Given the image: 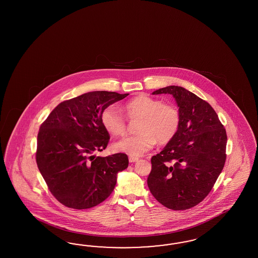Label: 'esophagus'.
Wrapping results in <instances>:
<instances>
[{
    "instance_id": "34e87169",
    "label": "esophagus",
    "mask_w": 258,
    "mask_h": 258,
    "mask_svg": "<svg viewBox=\"0 0 258 258\" xmlns=\"http://www.w3.org/2000/svg\"><path fill=\"white\" fill-rule=\"evenodd\" d=\"M139 160V158H137V157L134 156H130L128 157V161H130V163H135V162H137Z\"/></svg>"
}]
</instances>
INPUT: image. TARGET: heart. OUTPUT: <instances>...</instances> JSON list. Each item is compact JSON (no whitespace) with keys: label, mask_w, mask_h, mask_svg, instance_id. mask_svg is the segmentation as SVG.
<instances>
[{"label":"heart","mask_w":258,"mask_h":258,"mask_svg":"<svg viewBox=\"0 0 258 258\" xmlns=\"http://www.w3.org/2000/svg\"><path fill=\"white\" fill-rule=\"evenodd\" d=\"M125 110L130 118H141L137 125L139 133L114 142L112 149L116 152L141 156L157 141L162 145L168 144L179 132V109L173 105L164 104L161 99L141 94L125 104ZM101 122L106 131L112 135H120L125 132V117L114 106H109L103 110Z\"/></svg>","instance_id":"obj_1"}]
</instances>
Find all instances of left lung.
I'll list each match as a JSON object with an SVG mask.
<instances>
[{"label":"left lung","mask_w":258,"mask_h":258,"mask_svg":"<svg viewBox=\"0 0 258 258\" xmlns=\"http://www.w3.org/2000/svg\"><path fill=\"white\" fill-rule=\"evenodd\" d=\"M171 94L179 108L176 137L151 158L148 178L151 194L172 210H186L203 201L214 186L226 160V131L210 104L180 86L152 94Z\"/></svg>","instance_id":"8db88e82"}]
</instances>
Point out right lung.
<instances>
[{
    "label": "right lung",
    "mask_w": 258,
    "mask_h": 258,
    "mask_svg": "<svg viewBox=\"0 0 258 258\" xmlns=\"http://www.w3.org/2000/svg\"><path fill=\"white\" fill-rule=\"evenodd\" d=\"M128 94L96 91L58 104L39 127L36 160L55 199L74 209L104 202L115 187L128 159L124 153L95 156L107 148L109 133L103 110Z\"/></svg>",
    "instance_id": "right-lung-1"
}]
</instances>
